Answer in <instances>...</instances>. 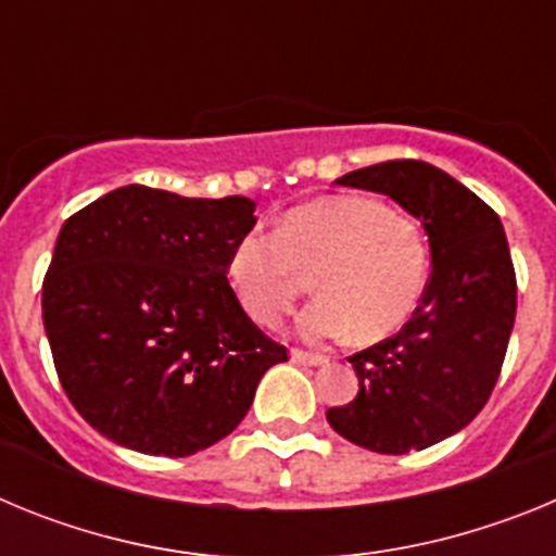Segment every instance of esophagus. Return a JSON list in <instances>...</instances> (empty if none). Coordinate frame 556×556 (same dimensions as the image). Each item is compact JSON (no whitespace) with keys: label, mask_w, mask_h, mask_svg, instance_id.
<instances>
[{"label":"esophagus","mask_w":556,"mask_h":556,"mask_svg":"<svg viewBox=\"0 0 556 556\" xmlns=\"http://www.w3.org/2000/svg\"><path fill=\"white\" fill-rule=\"evenodd\" d=\"M292 362H294V365L323 367V365H328V356H323V353H312V351H301V348H294Z\"/></svg>","instance_id":"esophagus-1"}]
</instances>
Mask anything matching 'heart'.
I'll return each mask as SVG.
<instances>
[{
    "label": "heart",
    "mask_w": 556,
    "mask_h": 556,
    "mask_svg": "<svg viewBox=\"0 0 556 556\" xmlns=\"http://www.w3.org/2000/svg\"><path fill=\"white\" fill-rule=\"evenodd\" d=\"M314 273L320 298L301 331L358 342L392 337L415 314L429 278V242L401 211L362 194L317 198L287 211L275 233L250 230L228 255L236 298L262 326H278Z\"/></svg>",
    "instance_id": "b5f03b06"
}]
</instances>
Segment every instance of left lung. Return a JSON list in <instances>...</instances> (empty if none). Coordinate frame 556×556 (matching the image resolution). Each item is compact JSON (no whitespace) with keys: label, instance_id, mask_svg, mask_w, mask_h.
Returning <instances> with one entry per match:
<instances>
[{"label":"left lung","instance_id":"1","mask_svg":"<svg viewBox=\"0 0 556 556\" xmlns=\"http://www.w3.org/2000/svg\"><path fill=\"white\" fill-rule=\"evenodd\" d=\"M337 184L387 194L420 219L431 275L395 337L348 356L358 395L326 417L367 451H424L465 429L498 381L518 306L507 233L484 200L426 161H384Z\"/></svg>","mask_w":556,"mask_h":556}]
</instances>
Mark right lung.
I'll return each instance as SVG.
<instances>
[{
    "instance_id": "1",
    "label": "right lung",
    "mask_w": 556,
    "mask_h": 556,
    "mask_svg": "<svg viewBox=\"0 0 556 556\" xmlns=\"http://www.w3.org/2000/svg\"><path fill=\"white\" fill-rule=\"evenodd\" d=\"M248 198L122 186L63 223L43 278V328L63 392L125 448L189 456L242 424L287 362L244 314L228 255L255 225Z\"/></svg>"
}]
</instances>
